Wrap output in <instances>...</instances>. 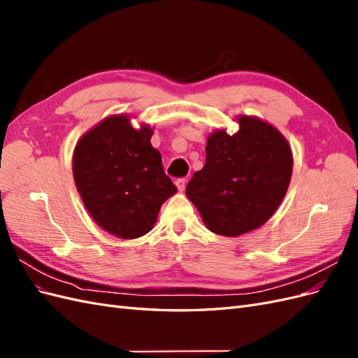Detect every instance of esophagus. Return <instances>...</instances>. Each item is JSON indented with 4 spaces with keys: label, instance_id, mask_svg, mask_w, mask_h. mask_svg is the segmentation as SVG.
Masks as SVG:
<instances>
[{
    "label": "esophagus",
    "instance_id": "1",
    "mask_svg": "<svg viewBox=\"0 0 358 358\" xmlns=\"http://www.w3.org/2000/svg\"><path fill=\"white\" fill-rule=\"evenodd\" d=\"M175 183H176V187H178L179 192H183V189H185V185H187V179L180 178V179H178Z\"/></svg>",
    "mask_w": 358,
    "mask_h": 358
}]
</instances>
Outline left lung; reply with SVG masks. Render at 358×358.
I'll return each mask as SVG.
<instances>
[{
    "mask_svg": "<svg viewBox=\"0 0 358 358\" xmlns=\"http://www.w3.org/2000/svg\"><path fill=\"white\" fill-rule=\"evenodd\" d=\"M239 131L208 137L206 164L188 182L187 197L204 225L236 237L267 222L282 203L292 173V152L279 129L239 116Z\"/></svg>",
    "mask_w": 358,
    "mask_h": 358,
    "instance_id": "obj_1",
    "label": "left lung"
}]
</instances>
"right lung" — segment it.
I'll list each match as a JSON object with an SVG mask.
<instances>
[{
	"label": "right lung",
	"mask_w": 358,
	"mask_h": 358,
	"mask_svg": "<svg viewBox=\"0 0 358 358\" xmlns=\"http://www.w3.org/2000/svg\"><path fill=\"white\" fill-rule=\"evenodd\" d=\"M154 131L138 129L128 115H113L83 134L73 154V176L92 220L119 239L152 230L164 203L178 188L150 145Z\"/></svg>",
	"instance_id": "1"
}]
</instances>
